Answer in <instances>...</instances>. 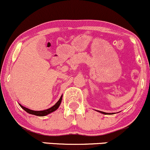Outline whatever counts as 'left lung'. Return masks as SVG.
I'll return each mask as SVG.
<instances>
[{"label":"left lung","mask_w":150,"mask_h":150,"mask_svg":"<svg viewBox=\"0 0 150 150\" xmlns=\"http://www.w3.org/2000/svg\"><path fill=\"white\" fill-rule=\"evenodd\" d=\"M99 112H100L101 113H103V114H112V113H105V112H103V111H99Z\"/></svg>","instance_id":"8db88e82"}]
</instances>
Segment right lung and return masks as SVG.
I'll return each instance as SVG.
<instances>
[{
    "label": "right lung",
    "instance_id": "obj_1",
    "mask_svg": "<svg viewBox=\"0 0 150 150\" xmlns=\"http://www.w3.org/2000/svg\"><path fill=\"white\" fill-rule=\"evenodd\" d=\"M62 97H63V95H61V97L59 99V100L56 102V104H55L54 106H53L52 107L48 108V109L44 110V111H33V110H31V109H29V108H27L26 107H24L23 106H22V105H20V106H21V108H22L24 110H25L26 112L30 113V114L35 115V116H46V115L49 114V113L53 112V111H55L56 110L58 109V108L59 107L60 104H61V103Z\"/></svg>",
    "mask_w": 150,
    "mask_h": 150
}]
</instances>
